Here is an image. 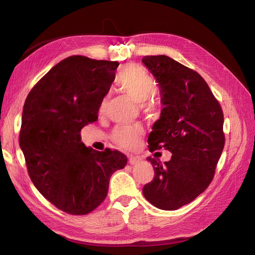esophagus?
Instances as JSON below:
<instances>
[{
  "instance_id": "1",
  "label": "esophagus",
  "mask_w": 255,
  "mask_h": 255,
  "mask_svg": "<svg viewBox=\"0 0 255 255\" xmlns=\"http://www.w3.org/2000/svg\"><path fill=\"white\" fill-rule=\"evenodd\" d=\"M139 160H140V158L138 157V156L132 155V156L128 157V163H129L130 165H136V164L139 163Z\"/></svg>"
}]
</instances>
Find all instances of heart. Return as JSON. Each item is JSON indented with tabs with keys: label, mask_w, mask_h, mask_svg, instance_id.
<instances>
[{
	"label": "heart",
	"mask_w": 255,
	"mask_h": 255,
	"mask_svg": "<svg viewBox=\"0 0 255 255\" xmlns=\"http://www.w3.org/2000/svg\"><path fill=\"white\" fill-rule=\"evenodd\" d=\"M116 85L126 92L135 102L142 104L148 111H153L154 105L148 101L156 89V81L153 74L143 66L138 64H128L123 66L116 75ZM109 97H104L99 105V114H104ZM143 135L140 127L118 126L112 134V140L115 144L126 150H133L139 145Z\"/></svg>",
	"instance_id": "b5f03b06"
}]
</instances>
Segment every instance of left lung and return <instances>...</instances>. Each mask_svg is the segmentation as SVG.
I'll return each mask as SVG.
<instances>
[{
	"label": "left lung",
	"mask_w": 255,
	"mask_h": 255,
	"mask_svg": "<svg viewBox=\"0 0 255 255\" xmlns=\"http://www.w3.org/2000/svg\"><path fill=\"white\" fill-rule=\"evenodd\" d=\"M155 76L165 107L149 135V150L164 148L171 159L161 164L148 157L154 179L142 194L155 207L175 211L208 187L225 146L223 113L204 79L166 55L144 56Z\"/></svg>",
	"instance_id": "left-lung-1"
}]
</instances>
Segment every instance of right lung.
<instances>
[{
    "mask_svg": "<svg viewBox=\"0 0 255 255\" xmlns=\"http://www.w3.org/2000/svg\"><path fill=\"white\" fill-rule=\"evenodd\" d=\"M118 61L73 55L59 61L29 91L19 136L28 175L60 211L86 215L101 204L112 174L128 158L118 150L96 151L81 129L98 119Z\"/></svg>",
    "mask_w": 255,
    "mask_h": 255,
    "instance_id": "right-lung-1",
    "label": "right lung"
}]
</instances>
